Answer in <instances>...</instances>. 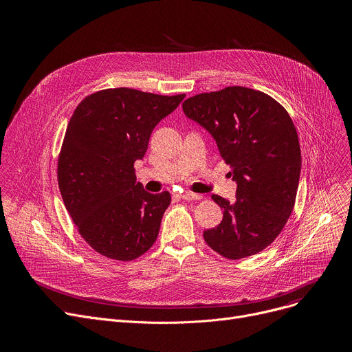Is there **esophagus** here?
Wrapping results in <instances>:
<instances>
[{
	"label": "esophagus",
	"instance_id": "esophagus-1",
	"mask_svg": "<svg viewBox=\"0 0 352 352\" xmlns=\"http://www.w3.org/2000/svg\"><path fill=\"white\" fill-rule=\"evenodd\" d=\"M181 197L185 200H199V199H202V195L193 193V192H182Z\"/></svg>",
	"mask_w": 352,
	"mask_h": 352
}]
</instances>
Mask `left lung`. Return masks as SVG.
Masks as SVG:
<instances>
[{"instance_id": "8db88e82", "label": "left lung", "mask_w": 352, "mask_h": 352, "mask_svg": "<svg viewBox=\"0 0 352 352\" xmlns=\"http://www.w3.org/2000/svg\"><path fill=\"white\" fill-rule=\"evenodd\" d=\"M182 110L210 132L236 182L234 202L212 196L223 220L204 232L206 243L231 261L262 252L295 205L300 148L291 117L269 94L242 86L189 97Z\"/></svg>"}]
</instances>
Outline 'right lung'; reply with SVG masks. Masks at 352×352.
<instances>
[{"instance_id":"add662e5","label":"right lung","mask_w":352,"mask_h":352,"mask_svg":"<svg viewBox=\"0 0 352 352\" xmlns=\"http://www.w3.org/2000/svg\"><path fill=\"white\" fill-rule=\"evenodd\" d=\"M184 97L116 87L86 96L75 109L58 156V186L80 236L100 255L128 262L156 242L171 195L146 192L133 164Z\"/></svg>"}]
</instances>
